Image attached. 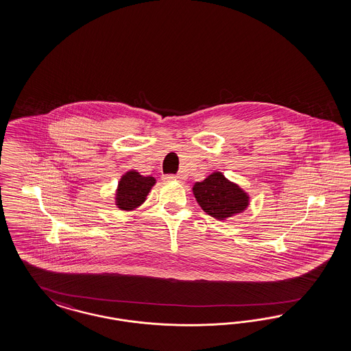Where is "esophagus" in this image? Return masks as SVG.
Returning <instances> with one entry per match:
<instances>
[{
  "label": "esophagus",
  "instance_id": "esophagus-1",
  "mask_svg": "<svg viewBox=\"0 0 351 351\" xmlns=\"http://www.w3.org/2000/svg\"><path fill=\"white\" fill-rule=\"evenodd\" d=\"M165 179L166 180H178V181H184L185 180V175L184 173H179V175H167V176H165Z\"/></svg>",
  "mask_w": 351,
  "mask_h": 351
}]
</instances>
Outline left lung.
Masks as SVG:
<instances>
[{
    "mask_svg": "<svg viewBox=\"0 0 351 351\" xmlns=\"http://www.w3.org/2000/svg\"><path fill=\"white\" fill-rule=\"evenodd\" d=\"M191 191L203 211L220 221L243 213L250 206L248 193L220 171L195 182Z\"/></svg>",
    "mask_w": 351,
    "mask_h": 351,
    "instance_id": "obj_1",
    "label": "left lung"
}]
</instances>
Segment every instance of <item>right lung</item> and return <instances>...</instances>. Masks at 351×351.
I'll list each match as a JSON object with an SVG mask.
<instances>
[{"mask_svg": "<svg viewBox=\"0 0 351 351\" xmlns=\"http://www.w3.org/2000/svg\"><path fill=\"white\" fill-rule=\"evenodd\" d=\"M153 176H143L138 171H128L118 181L114 202L121 211H134L147 201V195L156 185Z\"/></svg>", "mask_w": 351, "mask_h": 351, "instance_id": "right-lung-1", "label": "right lung"}]
</instances>
